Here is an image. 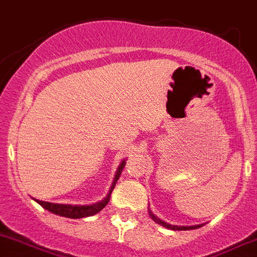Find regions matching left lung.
I'll use <instances>...</instances> for the list:
<instances>
[{"mask_svg": "<svg viewBox=\"0 0 257 257\" xmlns=\"http://www.w3.org/2000/svg\"><path fill=\"white\" fill-rule=\"evenodd\" d=\"M150 215H151V218L154 219L155 223L160 224V225L165 226V228H168V229H173V230H189V229H197V228H200L201 225H193V226H178V225H170V224L165 223V221L160 220L159 218H156L154 214H152L151 211H150Z\"/></svg>", "mask_w": 257, "mask_h": 257, "instance_id": "1", "label": "left lung"}]
</instances>
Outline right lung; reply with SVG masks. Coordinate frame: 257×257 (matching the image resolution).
<instances>
[{
  "label": "right lung",
  "instance_id": "add662e5",
  "mask_svg": "<svg viewBox=\"0 0 257 257\" xmlns=\"http://www.w3.org/2000/svg\"><path fill=\"white\" fill-rule=\"evenodd\" d=\"M124 166H125V160L120 164L119 168H117L116 175L114 178V183H112L111 189L108 192V195L103 198L100 202L94 203V205H88V206H75V205H61V203H51V202H45V201L36 200L37 202L43 207V209L48 210V211L54 212V214L60 215V216H65V218L70 219H80V218H87V216H92V215L100 212L103 207L106 206L110 201V196H111V192L114 191L115 184H116L117 179H119L120 174L123 172Z\"/></svg>",
  "mask_w": 257,
  "mask_h": 257
}]
</instances>
